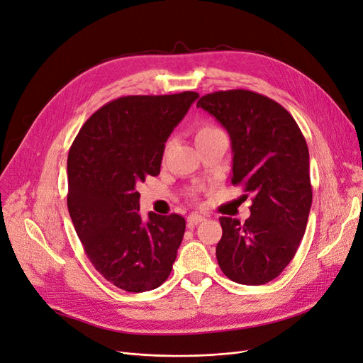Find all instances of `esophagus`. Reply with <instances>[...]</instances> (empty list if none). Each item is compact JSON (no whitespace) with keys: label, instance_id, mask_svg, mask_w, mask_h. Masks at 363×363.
<instances>
[{"label":"esophagus","instance_id":"34e87169","mask_svg":"<svg viewBox=\"0 0 363 363\" xmlns=\"http://www.w3.org/2000/svg\"><path fill=\"white\" fill-rule=\"evenodd\" d=\"M203 221H206V218L203 215H199V213H192L188 216V227L189 228H194L199 224H201Z\"/></svg>","mask_w":363,"mask_h":363}]
</instances>
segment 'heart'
<instances>
[{"label": "heart", "mask_w": 363, "mask_h": 363, "mask_svg": "<svg viewBox=\"0 0 363 363\" xmlns=\"http://www.w3.org/2000/svg\"><path fill=\"white\" fill-rule=\"evenodd\" d=\"M219 133H223V131L219 130L218 127H215V125H212V124H208V123H201V124L196 125L195 130H194L195 144L199 145L200 142H203V140H206V139H208V138H212V136H215V135H219ZM169 145H171V144H167V147H164V156L168 155Z\"/></svg>", "instance_id": "heart-1"}]
</instances>
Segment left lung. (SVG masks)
Here are the masks:
<instances>
[{"mask_svg":"<svg viewBox=\"0 0 363 363\" xmlns=\"http://www.w3.org/2000/svg\"><path fill=\"white\" fill-rule=\"evenodd\" d=\"M196 107L215 116L232 140V184L252 194L251 216H221L216 259L236 283L265 284L289 265L306 232L312 206L309 150L292 115L252 91H219Z\"/></svg>","mask_w":363,"mask_h":363,"instance_id":"obj_1","label":"left lung"}]
</instances>
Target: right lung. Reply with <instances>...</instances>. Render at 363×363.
<instances>
[{
	"label": "right lung",
	"mask_w": 363,
	"mask_h": 363,
	"mask_svg": "<svg viewBox=\"0 0 363 363\" xmlns=\"http://www.w3.org/2000/svg\"><path fill=\"white\" fill-rule=\"evenodd\" d=\"M200 95H128L86 121L68 155V211L86 256L127 292L159 288L169 277L184 218L139 213V182L160 172L164 142Z\"/></svg>",
	"instance_id": "1"
}]
</instances>
